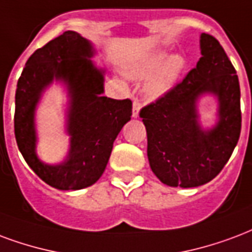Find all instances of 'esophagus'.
I'll return each mask as SVG.
<instances>
[{"label": "esophagus", "mask_w": 252, "mask_h": 252, "mask_svg": "<svg viewBox=\"0 0 252 252\" xmlns=\"http://www.w3.org/2000/svg\"><path fill=\"white\" fill-rule=\"evenodd\" d=\"M141 102L139 98H133V105H132V116L139 117V112H140Z\"/></svg>", "instance_id": "1"}]
</instances>
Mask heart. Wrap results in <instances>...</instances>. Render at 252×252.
<instances>
[{"instance_id":"heart-1","label":"heart","mask_w":252,"mask_h":252,"mask_svg":"<svg viewBox=\"0 0 252 252\" xmlns=\"http://www.w3.org/2000/svg\"><path fill=\"white\" fill-rule=\"evenodd\" d=\"M186 66L183 56L172 55L164 60L163 52H155L136 61L126 69L132 80H145V92L151 97H159L172 88Z\"/></svg>"}]
</instances>
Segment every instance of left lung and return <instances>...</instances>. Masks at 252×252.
Wrapping results in <instances>:
<instances>
[{"label": "left lung", "instance_id": "obj_1", "mask_svg": "<svg viewBox=\"0 0 252 252\" xmlns=\"http://www.w3.org/2000/svg\"><path fill=\"white\" fill-rule=\"evenodd\" d=\"M202 57L182 83L141 108L152 172L169 187H199L228 161L242 128L240 88L234 65L211 34L200 36ZM203 93L220 101V121L210 131L198 124L196 101Z\"/></svg>", "mask_w": 252, "mask_h": 252}]
</instances>
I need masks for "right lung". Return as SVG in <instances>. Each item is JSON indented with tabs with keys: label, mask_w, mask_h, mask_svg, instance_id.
I'll return each instance as SVG.
<instances>
[{
	"label": "right lung",
	"mask_w": 252,
	"mask_h": 252,
	"mask_svg": "<svg viewBox=\"0 0 252 252\" xmlns=\"http://www.w3.org/2000/svg\"><path fill=\"white\" fill-rule=\"evenodd\" d=\"M92 44L68 31L37 49L25 64L16 89L14 135L18 150L34 173L57 189H81L97 182L107 167L113 141L131 120L132 101L102 96L104 70L94 66ZM53 79L68 88L71 102L67 160L42 163L35 155L34 111L40 93Z\"/></svg>",
	"instance_id": "right-lung-1"
}]
</instances>
